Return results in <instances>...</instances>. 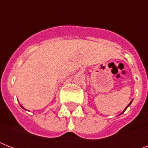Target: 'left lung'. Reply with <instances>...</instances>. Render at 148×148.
<instances>
[{
	"instance_id": "left-lung-1",
	"label": "left lung",
	"mask_w": 148,
	"mask_h": 148,
	"mask_svg": "<svg viewBox=\"0 0 148 148\" xmlns=\"http://www.w3.org/2000/svg\"><path fill=\"white\" fill-rule=\"evenodd\" d=\"M132 101H133V100H132V101H131V102H130V103H129V104H128V105H127V106L126 108H124V110H123V112H122V113H121V114H123V113H124V111H125V110H126V109H127V108H128L129 106L131 105V103H132Z\"/></svg>"
}]
</instances>
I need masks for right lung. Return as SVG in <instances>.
<instances>
[{
    "instance_id": "obj_1",
    "label": "right lung",
    "mask_w": 148,
    "mask_h": 148,
    "mask_svg": "<svg viewBox=\"0 0 148 148\" xmlns=\"http://www.w3.org/2000/svg\"><path fill=\"white\" fill-rule=\"evenodd\" d=\"M21 108H24V109H25V108H23V107H22V106H21Z\"/></svg>"
}]
</instances>
